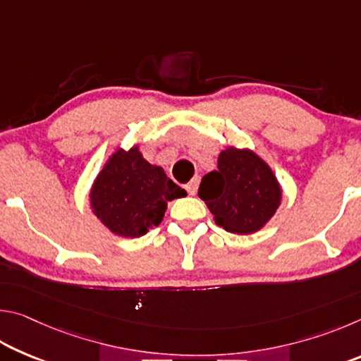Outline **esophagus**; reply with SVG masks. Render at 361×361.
<instances>
[{"mask_svg": "<svg viewBox=\"0 0 361 361\" xmlns=\"http://www.w3.org/2000/svg\"><path fill=\"white\" fill-rule=\"evenodd\" d=\"M197 186H199V178H197V176H195V178H192L191 181L188 183V185L185 186V189H186L189 195H194L195 192H197Z\"/></svg>", "mask_w": 361, "mask_h": 361, "instance_id": "esophagus-1", "label": "esophagus"}]
</instances>
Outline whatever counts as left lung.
Instances as JSON below:
<instances>
[{"instance_id":"obj_1","label":"left lung","mask_w":361,"mask_h":361,"mask_svg":"<svg viewBox=\"0 0 361 361\" xmlns=\"http://www.w3.org/2000/svg\"><path fill=\"white\" fill-rule=\"evenodd\" d=\"M199 197L218 226L243 235L259 231L274 216L282 191L272 170L253 151L228 148L218 157V170L200 181Z\"/></svg>"}]
</instances>
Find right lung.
<instances>
[{"mask_svg":"<svg viewBox=\"0 0 361 361\" xmlns=\"http://www.w3.org/2000/svg\"><path fill=\"white\" fill-rule=\"evenodd\" d=\"M185 195V189L145 161L135 146L109 159L90 191V205L114 234L140 237L162 221L169 200Z\"/></svg>","mask_w":361,"mask_h":361,"instance_id":"right-lung-1","label":"right lung"}]
</instances>
